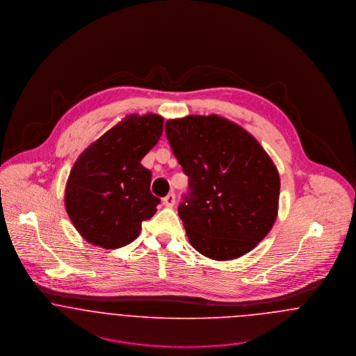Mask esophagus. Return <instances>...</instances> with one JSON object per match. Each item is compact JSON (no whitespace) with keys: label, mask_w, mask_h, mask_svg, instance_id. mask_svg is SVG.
I'll return each mask as SVG.
<instances>
[{"label":"esophagus","mask_w":356,"mask_h":356,"mask_svg":"<svg viewBox=\"0 0 356 356\" xmlns=\"http://www.w3.org/2000/svg\"><path fill=\"white\" fill-rule=\"evenodd\" d=\"M163 205L168 206V207H172L175 205V195L172 193H170L169 195H166L163 198Z\"/></svg>","instance_id":"34e87169"}]
</instances>
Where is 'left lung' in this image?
<instances>
[{
	"instance_id": "left-lung-1",
	"label": "left lung",
	"mask_w": 356,
	"mask_h": 356,
	"mask_svg": "<svg viewBox=\"0 0 356 356\" xmlns=\"http://www.w3.org/2000/svg\"><path fill=\"white\" fill-rule=\"evenodd\" d=\"M175 158L188 177L178 207L191 246L211 260L238 259L276 221L280 177L261 145L218 115H188L165 124Z\"/></svg>"
}]
</instances>
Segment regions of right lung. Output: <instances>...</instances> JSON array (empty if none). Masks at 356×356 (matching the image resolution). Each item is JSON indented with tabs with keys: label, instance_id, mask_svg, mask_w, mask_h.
Returning a JSON list of instances; mask_svg holds the SVG:
<instances>
[{
	"label": "right lung",
	"instance_id": "1",
	"mask_svg": "<svg viewBox=\"0 0 356 356\" xmlns=\"http://www.w3.org/2000/svg\"><path fill=\"white\" fill-rule=\"evenodd\" d=\"M163 118L127 115L77 158L65 186V209L87 241L104 249L132 243L156 211L151 171L140 161L158 143Z\"/></svg>",
	"mask_w": 356,
	"mask_h": 356
}]
</instances>
